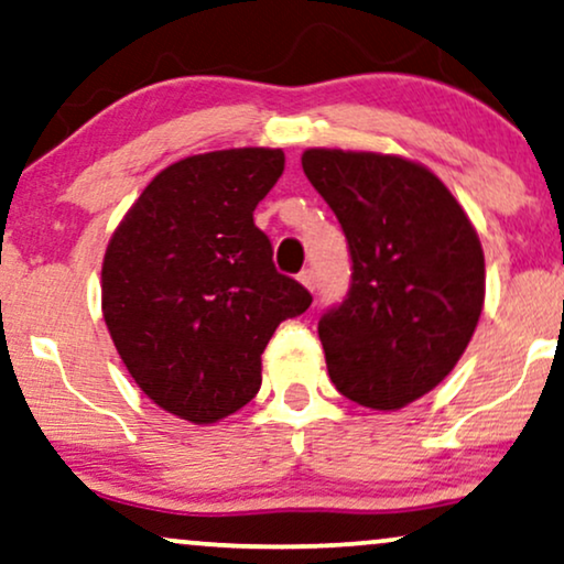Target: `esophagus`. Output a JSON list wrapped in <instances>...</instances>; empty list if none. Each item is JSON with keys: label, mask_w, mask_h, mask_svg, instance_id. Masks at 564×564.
Wrapping results in <instances>:
<instances>
[{"label": "esophagus", "mask_w": 564, "mask_h": 564, "mask_svg": "<svg viewBox=\"0 0 564 564\" xmlns=\"http://www.w3.org/2000/svg\"><path fill=\"white\" fill-rule=\"evenodd\" d=\"M299 281H302L304 283V286L306 289H310V291H315V270H312V268H304L302 270V273H299Z\"/></svg>", "instance_id": "34e87169"}]
</instances>
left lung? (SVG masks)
I'll use <instances>...</instances> for the list:
<instances>
[{
	"instance_id": "obj_1",
	"label": "left lung",
	"mask_w": 564,
	"mask_h": 564,
	"mask_svg": "<svg viewBox=\"0 0 564 564\" xmlns=\"http://www.w3.org/2000/svg\"><path fill=\"white\" fill-rule=\"evenodd\" d=\"M302 169L351 258L348 294L317 323L327 372L348 401L403 409L445 380L476 330L479 237L445 184L413 161L312 148Z\"/></svg>"
}]
</instances>
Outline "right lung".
Returning a JSON list of instances; mask_svg holds the SVG:
<instances>
[{
    "label": "right lung",
    "mask_w": 564,
    "mask_h": 564,
    "mask_svg": "<svg viewBox=\"0 0 564 564\" xmlns=\"http://www.w3.org/2000/svg\"><path fill=\"white\" fill-rule=\"evenodd\" d=\"M283 151L237 148L163 169L113 231L104 319L140 390L163 411L213 424L258 395L275 327L312 294L278 273L254 208Z\"/></svg>",
    "instance_id": "add662e5"
}]
</instances>
